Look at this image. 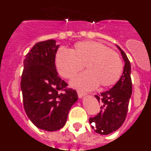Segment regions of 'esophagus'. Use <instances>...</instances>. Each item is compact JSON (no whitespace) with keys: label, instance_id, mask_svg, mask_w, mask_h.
<instances>
[{"label":"esophagus","instance_id":"1","mask_svg":"<svg viewBox=\"0 0 151 151\" xmlns=\"http://www.w3.org/2000/svg\"><path fill=\"white\" fill-rule=\"evenodd\" d=\"M77 93H78V96L79 98H82V97H83L85 95V93H83V92H82V91H78Z\"/></svg>","mask_w":151,"mask_h":151}]
</instances>
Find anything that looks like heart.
Returning <instances> with one entry per match:
<instances>
[{"instance_id": "1", "label": "heart", "mask_w": 151, "mask_h": 151, "mask_svg": "<svg viewBox=\"0 0 151 151\" xmlns=\"http://www.w3.org/2000/svg\"><path fill=\"white\" fill-rule=\"evenodd\" d=\"M69 52L60 50L56 54V67L60 75L72 78L83 66L87 71L72 81L73 87L81 90H91L98 85L108 88L120 78L123 69L120 56L99 41L78 42Z\"/></svg>"}]
</instances>
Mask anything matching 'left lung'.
<instances>
[{"mask_svg": "<svg viewBox=\"0 0 151 151\" xmlns=\"http://www.w3.org/2000/svg\"><path fill=\"white\" fill-rule=\"evenodd\" d=\"M117 47L125 63L122 76L110 90L94 96L101 102V110L96 116L89 119L92 129L101 134H109L121 127L127 115L132 92L130 62L125 52Z\"/></svg>", "mask_w": 151, "mask_h": 151, "instance_id": "left-lung-1", "label": "left lung"}]
</instances>
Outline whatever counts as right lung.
I'll list each match as a JSON object with an SVG mask.
<instances>
[{
    "label": "right lung",
    "mask_w": 151,
    "mask_h": 151,
    "mask_svg": "<svg viewBox=\"0 0 151 151\" xmlns=\"http://www.w3.org/2000/svg\"><path fill=\"white\" fill-rule=\"evenodd\" d=\"M55 40L36 43L24 60L21 90L24 109L38 129L54 132L66 124L70 108L78 100L75 90L58 76Z\"/></svg>",
    "instance_id": "add662e5"
}]
</instances>
